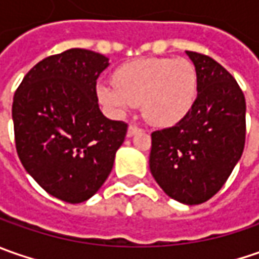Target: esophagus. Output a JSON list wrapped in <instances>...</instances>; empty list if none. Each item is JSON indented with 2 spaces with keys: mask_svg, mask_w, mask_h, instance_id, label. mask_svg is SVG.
Here are the masks:
<instances>
[{
  "mask_svg": "<svg viewBox=\"0 0 259 259\" xmlns=\"http://www.w3.org/2000/svg\"><path fill=\"white\" fill-rule=\"evenodd\" d=\"M140 131H141V128H138L137 125L131 124L130 126H128V131H126V137H130V138H131L133 135H135L137 133H140Z\"/></svg>",
  "mask_w": 259,
  "mask_h": 259,
  "instance_id": "1",
  "label": "esophagus"
}]
</instances>
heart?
<instances>
[{"mask_svg":"<svg viewBox=\"0 0 259 259\" xmlns=\"http://www.w3.org/2000/svg\"><path fill=\"white\" fill-rule=\"evenodd\" d=\"M114 82L98 86L99 101L119 116L141 104L143 116L158 126L174 125L184 118L197 91L196 69L183 57L128 63L115 72Z\"/></svg>","mask_w":259,"mask_h":259,"instance_id":"1","label":"heart"}]
</instances>
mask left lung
I'll return each mask as SVG.
<instances>
[{
	"label": "left lung",
	"instance_id": "1",
	"mask_svg": "<svg viewBox=\"0 0 259 259\" xmlns=\"http://www.w3.org/2000/svg\"><path fill=\"white\" fill-rule=\"evenodd\" d=\"M197 75V96L177 124L151 134L150 171L168 197L200 204L221 190L245 145V96L212 57L186 52Z\"/></svg>",
	"mask_w": 259,
	"mask_h": 259
}]
</instances>
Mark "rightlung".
<instances>
[{"instance_id": "right-lung-1", "label": "right lung", "mask_w": 259, "mask_h": 259, "mask_svg": "<svg viewBox=\"0 0 259 259\" xmlns=\"http://www.w3.org/2000/svg\"><path fill=\"white\" fill-rule=\"evenodd\" d=\"M104 55L69 49L46 57L24 76L13 102L17 153L46 192L67 203L91 199L114 167L126 124L106 118L96 79Z\"/></svg>"}]
</instances>
